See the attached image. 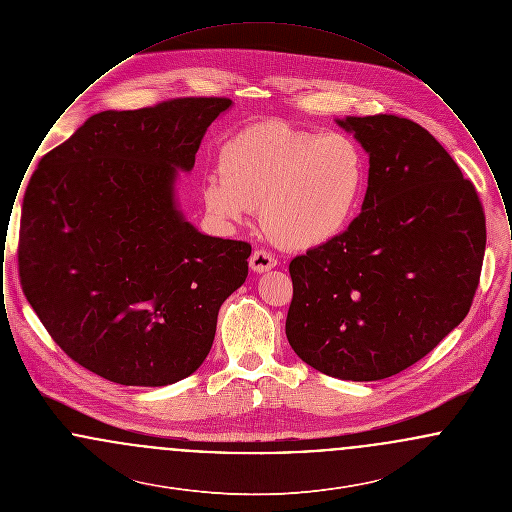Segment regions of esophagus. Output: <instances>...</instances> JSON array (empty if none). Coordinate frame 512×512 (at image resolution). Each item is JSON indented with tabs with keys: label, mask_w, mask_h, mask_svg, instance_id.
Returning a JSON list of instances; mask_svg holds the SVG:
<instances>
[{
	"label": "esophagus",
	"mask_w": 512,
	"mask_h": 512,
	"mask_svg": "<svg viewBox=\"0 0 512 512\" xmlns=\"http://www.w3.org/2000/svg\"><path fill=\"white\" fill-rule=\"evenodd\" d=\"M249 267L255 272H267L270 268L276 267V257L267 249H255L249 257Z\"/></svg>",
	"instance_id": "1"
}]
</instances>
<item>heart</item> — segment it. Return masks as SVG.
<instances>
[{
    "mask_svg": "<svg viewBox=\"0 0 512 512\" xmlns=\"http://www.w3.org/2000/svg\"><path fill=\"white\" fill-rule=\"evenodd\" d=\"M219 172L201 184L205 211L234 224L263 207L270 236L290 249L338 240L357 219L368 186V159L355 138L278 119L230 136L220 146Z\"/></svg>",
    "mask_w": 512,
    "mask_h": 512,
    "instance_id": "obj_1",
    "label": "heart"
}]
</instances>
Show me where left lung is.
Returning <instances> with one entry per match:
<instances>
[{"label": "left lung", "mask_w": 512, "mask_h": 512, "mask_svg": "<svg viewBox=\"0 0 512 512\" xmlns=\"http://www.w3.org/2000/svg\"><path fill=\"white\" fill-rule=\"evenodd\" d=\"M340 122L370 157L363 211L290 263L286 336L301 361L353 382L390 378L468 315L486 251L474 184L438 140L397 115Z\"/></svg>", "instance_id": "1"}]
</instances>
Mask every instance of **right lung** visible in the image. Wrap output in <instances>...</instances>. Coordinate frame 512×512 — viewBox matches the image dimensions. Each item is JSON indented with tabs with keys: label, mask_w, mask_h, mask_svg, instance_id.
<instances>
[{
	"label": "right lung",
	"mask_w": 512,
	"mask_h": 512,
	"mask_svg": "<svg viewBox=\"0 0 512 512\" xmlns=\"http://www.w3.org/2000/svg\"><path fill=\"white\" fill-rule=\"evenodd\" d=\"M228 98L103 111L46 153L26 186L23 292L53 341L101 378L167 386L195 372L251 245L197 232L174 205Z\"/></svg>",
	"instance_id": "1"
}]
</instances>
